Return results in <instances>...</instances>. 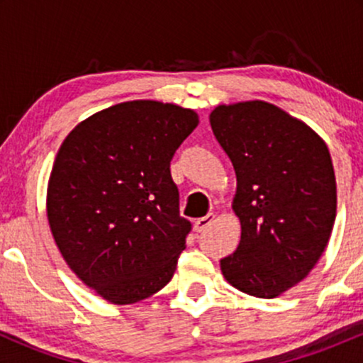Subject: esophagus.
I'll list each match as a JSON object with an SVG mask.
<instances>
[{
  "mask_svg": "<svg viewBox=\"0 0 363 363\" xmlns=\"http://www.w3.org/2000/svg\"><path fill=\"white\" fill-rule=\"evenodd\" d=\"M215 220V215L213 213H208L206 216H203V218H198L194 222V230L196 232H205L208 227H210L211 223H213Z\"/></svg>",
  "mask_w": 363,
  "mask_h": 363,
  "instance_id": "obj_1",
  "label": "esophagus"
}]
</instances>
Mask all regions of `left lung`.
<instances>
[{"instance_id": "1", "label": "left lung", "mask_w": 363, "mask_h": 363, "mask_svg": "<svg viewBox=\"0 0 363 363\" xmlns=\"http://www.w3.org/2000/svg\"><path fill=\"white\" fill-rule=\"evenodd\" d=\"M210 124L234 165L237 251L220 261L225 280L244 294L274 298L319 261L336 218L329 150L314 129L262 101L218 106Z\"/></svg>"}]
</instances>
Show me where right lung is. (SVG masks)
<instances>
[{
    "instance_id": "right-lung-1",
    "label": "right lung",
    "mask_w": 363,
    "mask_h": 363,
    "mask_svg": "<svg viewBox=\"0 0 363 363\" xmlns=\"http://www.w3.org/2000/svg\"><path fill=\"white\" fill-rule=\"evenodd\" d=\"M176 104L131 101L82 121L66 136L48 184V220L61 256L112 303H135L174 277L191 222L170 176L198 126Z\"/></svg>"
}]
</instances>
